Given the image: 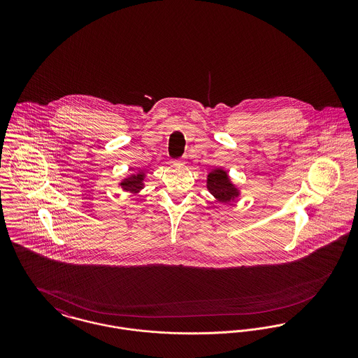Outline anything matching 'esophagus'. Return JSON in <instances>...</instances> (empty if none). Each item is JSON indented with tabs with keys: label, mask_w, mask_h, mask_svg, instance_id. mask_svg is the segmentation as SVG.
I'll use <instances>...</instances> for the list:
<instances>
[{
	"label": "esophagus",
	"mask_w": 358,
	"mask_h": 358,
	"mask_svg": "<svg viewBox=\"0 0 358 358\" xmlns=\"http://www.w3.org/2000/svg\"><path fill=\"white\" fill-rule=\"evenodd\" d=\"M182 162L184 161H181V159L180 161H174V165H182Z\"/></svg>",
	"instance_id": "1"
}]
</instances>
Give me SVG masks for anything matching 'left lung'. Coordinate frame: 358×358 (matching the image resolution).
<instances>
[{
    "label": "left lung",
    "mask_w": 358,
    "mask_h": 358,
    "mask_svg": "<svg viewBox=\"0 0 358 358\" xmlns=\"http://www.w3.org/2000/svg\"><path fill=\"white\" fill-rule=\"evenodd\" d=\"M206 187L210 192V194L222 204L235 201L240 196L238 187L231 181L227 171L222 168H216L208 173Z\"/></svg>",
    "instance_id": "left-lung-1"
}]
</instances>
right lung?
I'll use <instances>...</instances> for the list:
<instances>
[{
    "label": "right lung",
    "mask_w": 358,
    "mask_h": 358,
    "mask_svg": "<svg viewBox=\"0 0 358 358\" xmlns=\"http://www.w3.org/2000/svg\"><path fill=\"white\" fill-rule=\"evenodd\" d=\"M145 177H146V174H145V171H138L136 173H133V174H130L129 177H126V178H123L122 180V182L120 184V187L124 190V192H130V193H133V194H136V193H139L143 187H145Z\"/></svg>",
    "instance_id": "add662e5"
}]
</instances>
